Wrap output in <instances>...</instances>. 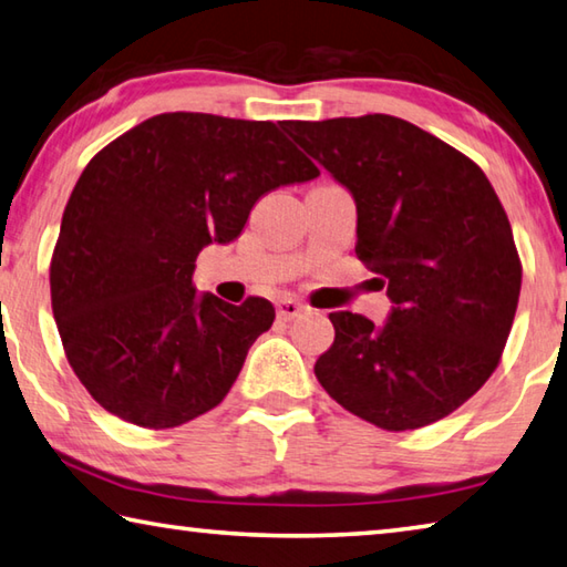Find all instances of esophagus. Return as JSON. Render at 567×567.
Here are the masks:
<instances>
[{
    "instance_id": "1",
    "label": "esophagus",
    "mask_w": 567,
    "mask_h": 567,
    "mask_svg": "<svg viewBox=\"0 0 567 567\" xmlns=\"http://www.w3.org/2000/svg\"><path fill=\"white\" fill-rule=\"evenodd\" d=\"M307 307L302 302H295V300H280L277 302V319H282V322H290V319L300 317Z\"/></svg>"
}]
</instances>
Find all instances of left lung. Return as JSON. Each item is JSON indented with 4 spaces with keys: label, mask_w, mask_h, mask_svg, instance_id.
<instances>
[{
    "label": "left lung",
    "mask_w": 567,
    "mask_h": 567,
    "mask_svg": "<svg viewBox=\"0 0 567 567\" xmlns=\"http://www.w3.org/2000/svg\"><path fill=\"white\" fill-rule=\"evenodd\" d=\"M282 131L357 205V257L386 287L384 324L329 312L319 384L354 416L409 431L486 384L516 317L520 260L508 215L476 163L386 113L285 121Z\"/></svg>",
    "instance_id": "left-lung-1"
}]
</instances>
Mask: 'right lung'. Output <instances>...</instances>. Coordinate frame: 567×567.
<instances>
[{
	"label": "right lung",
	"mask_w": 567,
	"mask_h": 567,
	"mask_svg": "<svg viewBox=\"0 0 567 567\" xmlns=\"http://www.w3.org/2000/svg\"><path fill=\"white\" fill-rule=\"evenodd\" d=\"M319 176L270 121L161 113L91 158L61 218L51 310L79 382L143 429L218 406L275 307L193 287L195 257L252 205Z\"/></svg>",
	"instance_id": "1"
}]
</instances>
